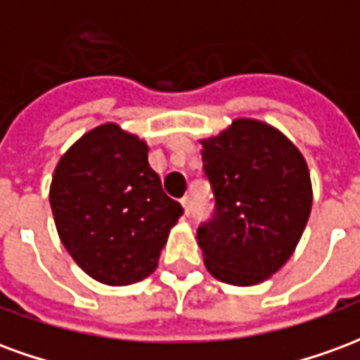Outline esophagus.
I'll return each instance as SVG.
<instances>
[{"mask_svg":"<svg viewBox=\"0 0 360 360\" xmlns=\"http://www.w3.org/2000/svg\"><path fill=\"white\" fill-rule=\"evenodd\" d=\"M181 204H183V208H185V214H187V216H191V210H193L191 196H183V198H181Z\"/></svg>","mask_w":360,"mask_h":360,"instance_id":"esophagus-1","label":"esophagus"}]
</instances>
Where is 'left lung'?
<instances>
[{"label":"left lung","mask_w":360,"mask_h":360,"mask_svg":"<svg viewBox=\"0 0 360 360\" xmlns=\"http://www.w3.org/2000/svg\"><path fill=\"white\" fill-rule=\"evenodd\" d=\"M202 144V169L214 193V214L196 237L212 276L231 285L270 278L293 255L309 221V167L293 142L255 119Z\"/></svg>","instance_id":"obj_1"}]
</instances>
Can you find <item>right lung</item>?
I'll return each instance as SVG.
<instances>
[{
	"instance_id": "1",
	"label": "right lung",
	"mask_w": 360,
	"mask_h": 360,
	"mask_svg": "<svg viewBox=\"0 0 360 360\" xmlns=\"http://www.w3.org/2000/svg\"><path fill=\"white\" fill-rule=\"evenodd\" d=\"M50 204L67 252L105 285L148 278L183 216L150 167L146 142L115 123L89 131L61 156Z\"/></svg>"
}]
</instances>
